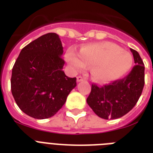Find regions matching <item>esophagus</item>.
<instances>
[{
	"label": "esophagus",
	"instance_id": "34e87169",
	"mask_svg": "<svg viewBox=\"0 0 153 153\" xmlns=\"http://www.w3.org/2000/svg\"><path fill=\"white\" fill-rule=\"evenodd\" d=\"M82 81H84V79L81 76L77 77V82H82Z\"/></svg>",
	"mask_w": 153,
	"mask_h": 153
}]
</instances>
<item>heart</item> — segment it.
<instances>
[{
    "instance_id": "1",
    "label": "heart",
    "mask_w": 153,
    "mask_h": 153,
    "mask_svg": "<svg viewBox=\"0 0 153 153\" xmlns=\"http://www.w3.org/2000/svg\"><path fill=\"white\" fill-rule=\"evenodd\" d=\"M66 59L75 71L91 66V77L100 82L120 79L130 71L133 63L131 53L110 42L88 44L82 48L79 55L70 50Z\"/></svg>"
}]
</instances>
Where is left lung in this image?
<instances>
[{"instance_id": "8db88e82", "label": "left lung", "mask_w": 153, "mask_h": 153, "mask_svg": "<svg viewBox=\"0 0 153 153\" xmlns=\"http://www.w3.org/2000/svg\"><path fill=\"white\" fill-rule=\"evenodd\" d=\"M135 66L124 79L109 85L92 84L86 102L99 117L120 118L130 111L141 95L145 85V66L139 53L131 48Z\"/></svg>"}]
</instances>
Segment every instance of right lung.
Masks as SVG:
<instances>
[{
  "label": "right lung",
  "instance_id": "right-lung-1",
  "mask_svg": "<svg viewBox=\"0 0 153 153\" xmlns=\"http://www.w3.org/2000/svg\"><path fill=\"white\" fill-rule=\"evenodd\" d=\"M62 42L56 33H47L21 50L13 66L11 91L25 114L36 119L54 116L77 86L76 78L62 71Z\"/></svg>",
  "mask_w": 153,
  "mask_h": 153
}]
</instances>
